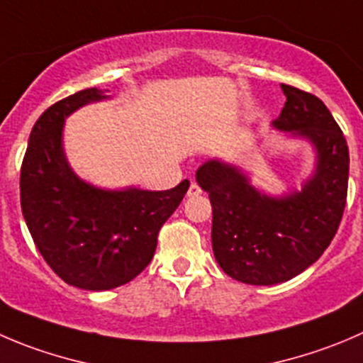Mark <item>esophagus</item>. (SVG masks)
Instances as JSON below:
<instances>
[{
  "mask_svg": "<svg viewBox=\"0 0 363 363\" xmlns=\"http://www.w3.org/2000/svg\"><path fill=\"white\" fill-rule=\"evenodd\" d=\"M200 193H202L200 186L196 184V182H191V184H189V189H188V196H199Z\"/></svg>",
  "mask_w": 363,
  "mask_h": 363,
  "instance_id": "esophagus-1",
  "label": "esophagus"
}]
</instances>
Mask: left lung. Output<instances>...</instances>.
Returning <instances> with one entry per match:
<instances>
[{
    "mask_svg": "<svg viewBox=\"0 0 363 363\" xmlns=\"http://www.w3.org/2000/svg\"><path fill=\"white\" fill-rule=\"evenodd\" d=\"M286 104L271 122L287 138L305 140L315 154L301 184L271 195L252 184L238 164L209 160L196 182L213 206V252L221 269L252 286H275L303 273L332 242L347 196L350 150L321 99L280 84Z\"/></svg>",
    "mask_w": 363,
    "mask_h": 363,
    "instance_id": "left-lung-1",
    "label": "left lung"
}]
</instances>
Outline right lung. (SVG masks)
Listing matches in <instances>:
<instances>
[{
	"label": "right lung",
	"mask_w": 363,
	"mask_h": 363,
	"mask_svg": "<svg viewBox=\"0 0 363 363\" xmlns=\"http://www.w3.org/2000/svg\"><path fill=\"white\" fill-rule=\"evenodd\" d=\"M106 92L86 88L48 108L31 129L21 168V209L38 252L63 282L86 291L115 289L138 277L189 188L186 179L167 191L106 189L70 168L67 117L110 99Z\"/></svg>",
	"instance_id": "1"
}]
</instances>
